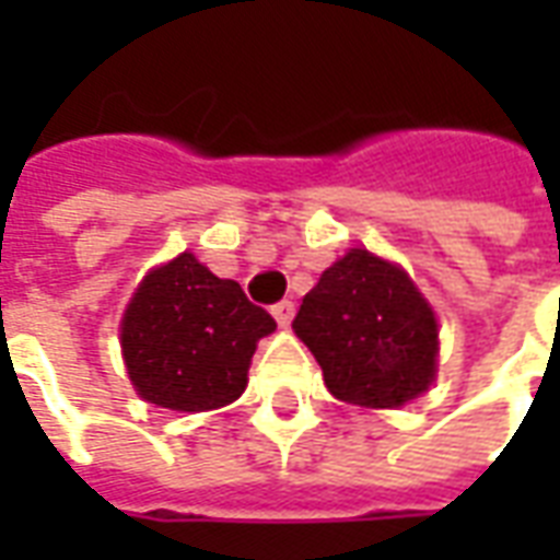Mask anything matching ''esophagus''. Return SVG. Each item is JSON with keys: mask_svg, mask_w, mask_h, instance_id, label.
Masks as SVG:
<instances>
[{"mask_svg": "<svg viewBox=\"0 0 560 560\" xmlns=\"http://www.w3.org/2000/svg\"><path fill=\"white\" fill-rule=\"evenodd\" d=\"M272 317L279 320V327H288L293 320V303L291 300H281V303L272 305Z\"/></svg>", "mask_w": 560, "mask_h": 560, "instance_id": "obj_1", "label": "esophagus"}]
</instances>
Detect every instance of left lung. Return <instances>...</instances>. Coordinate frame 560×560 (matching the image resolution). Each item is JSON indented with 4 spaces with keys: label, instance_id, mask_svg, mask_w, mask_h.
I'll return each instance as SVG.
<instances>
[{
    "label": "left lung",
    "instance_id": "1",
    "mask_svg": "<svg viewBox=\"0 0 560 560\" xmlns=\"http://www.w3.org/2000/svg\"><path fill=\"white\" fill-rule=\"evenodd\" d=\"M327 389L360 408H399L429 389L438 324L413 281L365 248L317 279L293 317Z\"/></svg>",
    "mask_w": 560,
    "mask_h": 560
}]
</instances>
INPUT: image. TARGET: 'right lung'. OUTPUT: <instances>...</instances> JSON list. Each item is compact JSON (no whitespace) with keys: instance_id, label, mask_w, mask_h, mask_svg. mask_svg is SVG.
Returning <instances> with one entry per match:
<instances>
[{"instance_id":"1","label":"right lung","mask_w":560,"mask_h":560,"mask_svg":"<svg viewBox=\"0 0 560 560\" xmlns=\"http://www.w3.org/2000/svg\"><path fill=\"white\" fill-rule=\"evenodd\" d=\"M276 320L195 255L149 272L122 317V353L140 399L171 411H212L240 399L248 363Z\"/></svg>"}]
</instances>
